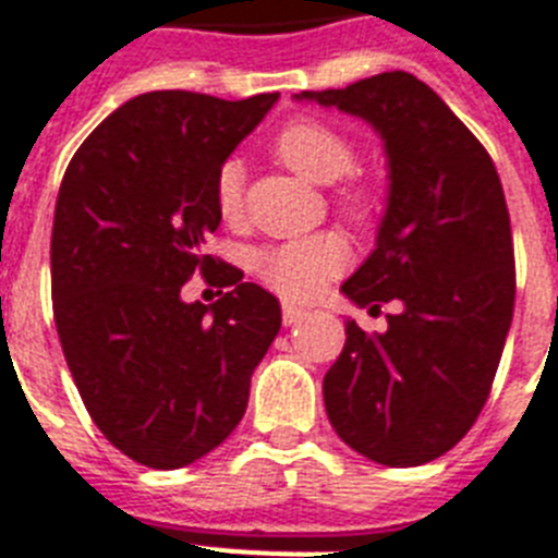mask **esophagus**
<instances>
[{
	"label": "esophagus",
	"instance_id": "esophagus-1",
	"mask_svg": "<svg viewBox=\"0 0 558 558\" xmlns=\"http://www.w3.org/2000/svg\"><path fill=\"white\" fill-rule=\"evenodd\" d=\"M306 315H308L306 308L294 306V303H283V323H287V326H294V323H301Z\"/></svg>",
	"mask_w": 558,
	"mask_h": 558
}]
</instances>
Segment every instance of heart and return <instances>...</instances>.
<instances>
[{
  "mask_svg": "<svg viewBox=\"0 0 558 558\" xmlns=\"http://www.w3.org/2000/svg\"><path fill=\"white\" fill-rule=\"evenodd\" d=\"M275 153L312 184H335L357 167V149L349 135L323 121H292L275 138ZM335 201L340 213L354 221H366L374 198L368 186L345 184L337 190ZM215 207L227 223L241 221L243 163L238 158H227L215 172ZM345 260H349L345 246L335 235H308L264 246L255 255V271L280 298L308 301L343 271Z\"/></svg>",
  "mask_w": 558,
  "mask_h": 558,
  "instance_id": "obj_1",
  "label": "heart"
}]
</instances>
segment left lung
<instances>
[{
	"label": "left lung",
	"instance_id": "8db88e82",
	"mask_svg": "<svg viewBox=\"0 0 558 558\" xmlns=\"http://www.w3.org/2000/svg\"><path fill=\"white\" fill-rule=\"evenodd\" d=\"M294 98L368 121L388 158L377 246L343 294L357 306L402 308L380 335L345 323L343 351L323 377L326 414L368 460L423 465L476 423L513 320L502 181L476 135L405 70Z\"/></svg>",
	"mask_w": 558,
	"mask_h": 558
}]
</instances>
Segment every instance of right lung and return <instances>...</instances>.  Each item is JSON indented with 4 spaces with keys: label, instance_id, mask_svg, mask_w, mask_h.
<instances>
[{
    "label": "right lung",
    "instance_id": "1",
    "mask_svg": "<svg viewBox=\"0 0 558 558\" xmlns=\"http://www.w3.org/2000/svg\"><path fill=\"white\" fill-rule=\"evenodd\" d=\"M278 93L223 101L153 90L110 112L70 158L50 238L53 320L93 423L130 460L184 468L241 423L255 366L280 331V303L243 271L213 307L180 287L221 265L215 172Z\"/></svg>",
    "mask_w": 558,
    "mask_h": 558
}]
</instances>
